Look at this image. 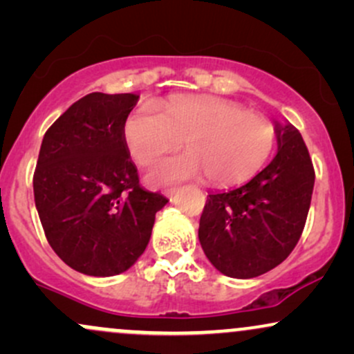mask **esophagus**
I'll return each mask as SVG.
<instances>
[{"label": "esophagus", "mask_w": 354, "mask_h": 354, "mask_svg": "<svg viewBox=\"0 0 354 354\" xmlns=\"http://www.w3.org/2000/svg\"><path fill=\"white\" fill-rule=\"evenodd\" d=\"M176 193H178V188H168V189L165 191V194H166V196H168V198H173Z\"/></svg>", "instance_id": "obj_1"}]
</instances>
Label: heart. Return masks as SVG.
<instances>
[{"mask_svg": "<svg viewBox=\"0 0 354 354\" xmlns=\"http://www.w3.org/2000/svg\"><path fill=\"white\" fill-rule=\"evenodd\" d=\"M124 143L138 165H151L185 140L188 151L165 158L146 174L151 186H168L206 174L211 185L248 180L270 158L274 128L241 104L214 96H173L136 108L124 121Z\"/></svg>", "mask_w": 354, "mask_h": 354, "instance_id": "obj_1", "label": "heart"}]
</instances>
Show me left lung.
Instances as JSON below:
<instances>
[{
	"instance_id": "1",
	"label": "left lung",
	"mask_w": 354,
	"mask_h": 354,
	"mask_svg": "<svg viewBox=\"0 0 354 354\" xmlns=\"http://www.w3.org/2000/svg\"><path fill=\"white\" fill-rule=\"evenodd\" d=\"M278 151L238 188L209 193L200 219L201 248L219 273L250 279L283 263L301 236L315 169L301 135L273 121Z\"/></svg>"
}]
</instances>
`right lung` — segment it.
Masks as SVG:
<instances>
[{"mask_svg":"<svg viewBox=\"0 0 354 354\" xmlns=\"http://www.w3.org/2000/svg\"><path fill=\"white\" fill-rule=\"evenodd\" d=\"M140 96L89 93L43 138L33 178L48 243L73 270L96 278L124 273L148 246L168 200L141 188L124 143Z\"/></svg>","mask_w":354,"mask_h":354,"instance_id":"add662e5","label":"right lung"}]
</instances>
